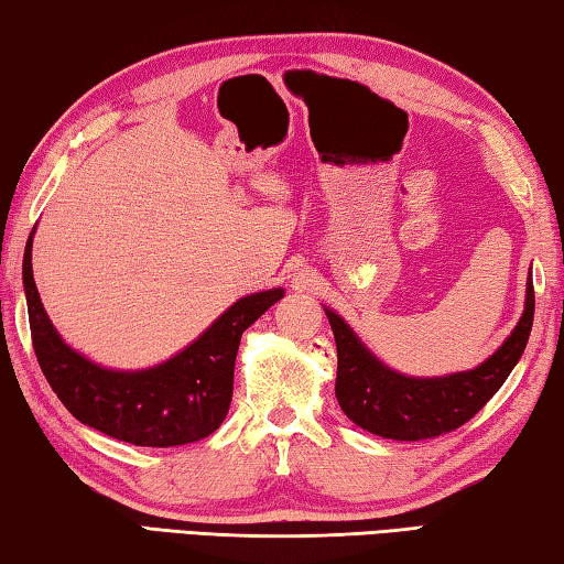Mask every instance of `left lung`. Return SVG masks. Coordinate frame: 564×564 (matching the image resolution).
<instances>
[{
    "label": "left lung",
    "instance_id": "obj_1",
    "mask_svg": "<svg viewBox=\"0 0 564 564\" xmlns=\"http://www.w3.org/2000/svg\"><path fill=\"white\" fill-rule=\"evenodd\" d=\"M535 314V290L528 280L525 312L506 344L473 371L438 379H411L391 371L357 339L347 322L327 310L337 341V401L369 433L393 441H426L456 431L486 406L525 351Z\"/></svg>",
    "mask_w": 564,
    "mask_h": 564
}]
</instances>
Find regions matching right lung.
I'll return each mask as SVG.
<instances>
[{
  "label": "right lung",
  "mask_w": 564,
  "mask_h": 564,
  "mask_svg": "<svg viewBox=\"0 0 564 564\" xmlns=\"http://www.w3.org/2000/svg\"><path fill=\"white\" fill-rule=\"evenodd\" d=\"M29 329L48 387L74 419L133 446L167 448L220 429L232 401L235 357L242 332L282 300V290L242 297L171 361L145 371L101 369L66 347L39 300L32 235L24 250Z\"/></svg>",
  "instance_id": "right-lung-1"
}]
</instances>
